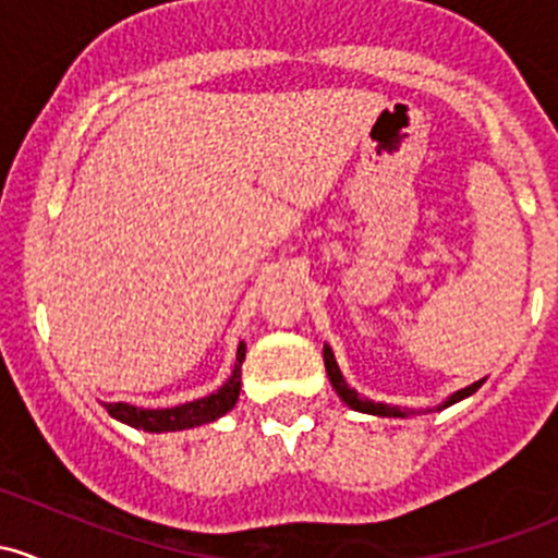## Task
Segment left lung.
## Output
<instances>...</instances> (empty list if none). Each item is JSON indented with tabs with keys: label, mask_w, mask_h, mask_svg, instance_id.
I'll return each instance as SVG.
<instances>
[{
	"label": "left lung",
	"mask_w": 558,
	"mask_h": 558,
	"mask_svg": "<svg viewBox=\"0 0 558 558\" xmlns=\"http://www.w3.org/2000/svg\"><path fill=\"white\" fill-rule=\"evenodd\" d=\"M324 364H326V375H329V384H331V388H335L337 397H340L342 402L348 404V408L359 410V413L380 415V418H408V415H415V410H399V408H391V404H386V402H373V399L362 397V393H359L356 388L348 386V380L342 378L340 367H337V359H335V353H331V348H329V345H324ZM483 384H486V378H483V380H475V384L466 386V388H459V391H453L451 397L446 399V402L437 404L435 410H446V408H451V404L461 402V399L472 397V393H475L477 388H481ZM426 413H429V410H426Z\"/></svg>",
	"instance_id": "8db88e82"
}]
</instances>
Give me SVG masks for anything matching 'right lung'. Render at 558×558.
Masks as SVG:
<instances>
[{
  "instance_id": "right-lung-1",
  "label": "right lung",
  "mask_w": 558,
  "mask_h": 558,
  "mask_svg": "<svg viewBox=\"0 0 558 558\" xmlns=\"http://www.w3.org/2000/svg\"><path fill=\"white\" fill-rule=\"evenodd\" d=\"M243 362H245V342H240L238 348V362H234L232 375L218 391L207 393V397L194 399V402H183L174 404V408H161V410H150V408H137V404L129 402H105L107 413L112 415L121 424L134 426V429L143 432H154V435H165V432H183V429H194V426L210 424V421L221 418L227 415L229 410L238 404L240 397V386H243Z\"/></svg>"
}]
</instances>
